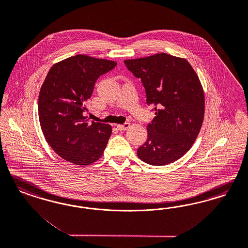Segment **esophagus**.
I'll return each instance as SVG.
<instances>
[{
	"label": "esophagus",
	"mask_w": 248,
	"mask_h": 248,
	"mask_svg": "<svg viewBox=\"0 0 248 248\" xmlns=\"http://www.w3.org/2000/svg\"><path fill=\"white\" fill-rule=\"evenodd\" d=\"M129 127H130V124L129 123H124V124H117V128L119 129L120 131L127 130Z\"/></svg>",
	"instance_id": "esophagus-1"
}]
</instances>
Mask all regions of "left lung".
Returning a JSON list of instances; mask_svg holds the SVG:
<instances>
[{"instance_id":"obj_1","label":"left lung","mask_w":248,"mask_h":248,"mask_svg":"<svg viewBox=\"0 0 248 248\" xmlns=\"http://www.w3.org/2000/svg\"><path fill=\"white\" fill-rule=\"evenodd\" d=\"M124 64L141 79L155 114L138 157L153 166L178 160L195 142L203 122L204 93L196 72L185 59L166 53Z\"/></svg>"}]
</instances>
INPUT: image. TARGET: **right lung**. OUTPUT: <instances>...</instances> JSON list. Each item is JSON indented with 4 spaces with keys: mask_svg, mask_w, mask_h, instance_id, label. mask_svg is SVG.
Masks as SVG:
<instances>
[{
    "mask_svg": "<svg viewBox=\"0 0 248 248\" xmlns=\"http://www.w3.org/2000/svg\"><path fill=\"white\" fill-rule=\"evenodd\" d=\"M116 65L111 60L77 55L54 64L46 77L38 98L40 125L48 145L68 162L87 166L103 155L111 126L89 123L85 103L98 78Z\"/></svg>",
    "mask_w": 248,
    "mask_h": 248,
    "instance_id": "right-lung-1",
    "label": "right lung"
}]
</instances>
